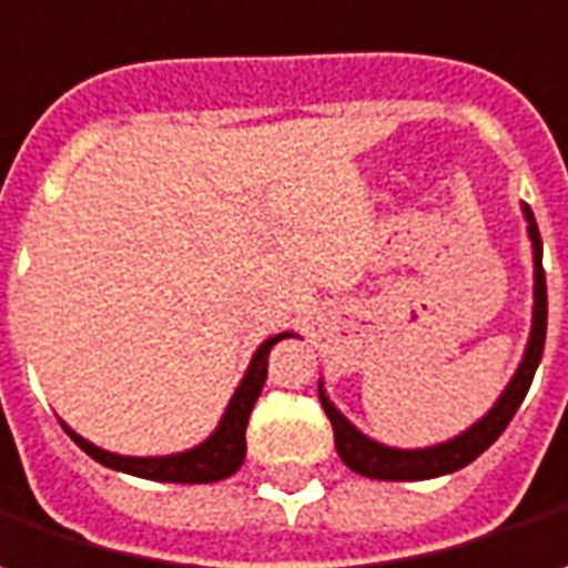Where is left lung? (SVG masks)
I'll list each match as a JSON object with an SVG mask.
<instances>
[{
    "label": "left lung",
    "mask_w": 568,
    "mask_h": 568,
    "mask_svg": "<svg viewBox=\"0 0 568 568\" xmlns=\"http://www.w3.org/2000/svg\"><path fill=\"white\" fill-rule=\"evenodd\" d=\"M523 217H526V233L532 243V328H529V341H526V351H523L514 378L507 381L501 396L495 399V406L483 418H477L467 430L452 436L446 443H434L424 449H396V446H384L378 439L366 436L356 424L344 418V412L328 399L323 381H320V399H323L325 415H328L332 430H335V449L351 470L368 479H434L467 467L505 434L510 418L517 415L519 403L529 394L535 368H538L541 353H545L547 335V283L545 267H541V233H538L532 209L526 202H523Z\"/></svg>",
    "instance_id": "8db88e82"
}]
</instances>
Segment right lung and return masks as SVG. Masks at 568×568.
I'll return each mask as SVG.
<instances>
[{
  "instance_id": "add662e5",
  "label": "right lung",
  "mask_w": 568,
  "mask_h": 568,
  "mask_svg": "<svg viewBox=\"0 0 568 568\" xmlns=\"http://www.w3.org/2000/svg\"><path fill=\"white\" fill-rule=\"evenodd\" d=\"M292 335L295 332H280V335L267 338L252 353V363L245 368L240 387L230 396L217 427L193 449L174 452V455H146V458H138V455H116V452L101 449V446L89 443L85 436H79L73 427H67L61 422L63 430L94 462H101L104 467H113V470H122V474L156 479V483H217V479L230 477V474H236L243 467L245 424H248L255 399L261 396V387L267 381V356H271L273 344H280L283 338H292Z\"/></svg>"
}]
</instances>
